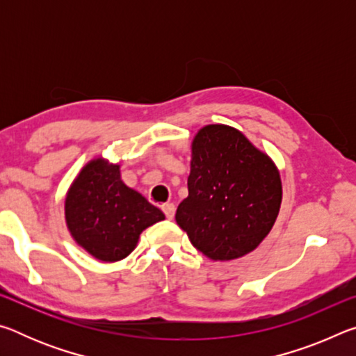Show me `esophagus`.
Instances as JSON below:
<instances>
[{
	"mask_svg": "<svg viewBox=\"0 0 356 356\" xmlns=\"http://www.w3.org/2000/svg\"><path fill=\"white\" fill-rule=\"evenodd\" d=\"M163 212H165L168 220H172L174 218V213H176V206H174V204H165Z\"/></svg>",
	"mask_w": 356,
	"mask_h": 356,
	"instance_id": "obj_1",
	"label": "esophagus"
}]
</instances>
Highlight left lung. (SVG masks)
<instances>
[{"label":"left lung","instance_id":"8db88e82","mask_svg":"<svg viewBox=\"0 0 356 356\" xmlns=\"http://www.w3.org/2000/svg\"><path fill=\"white\" fill-rule=\"evenodd\" d=\"M280 170L242 131L210 124L193 138L188 196L177 225L212 261H234L254 251L278 218Z\"/></svg>","mask_w":356,"mask_h":356}]
</instances>
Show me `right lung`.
I'll return each mask as SVG.
<instances>
[{
    "instance_id": "obj_1",
    "label": "right lung",
    "mask_w": 356,
    "mask_h": 356,
    "mask_svg": "<svg viewBox=\"0 0 356 356\" xmlns=\"http://www.w3.org/2000/svg\"><path fill=\"white\" fill-rule=\"evenodd\" d=\"M64 216L76 245L104 262L127 257L144 229L165 220L160 209L122 182L120 165L104 156L88 161L74 179Z\"/></svg>"
}]
</instances>
